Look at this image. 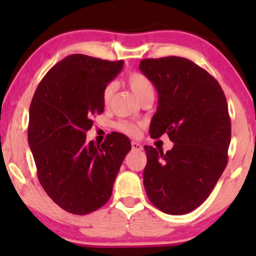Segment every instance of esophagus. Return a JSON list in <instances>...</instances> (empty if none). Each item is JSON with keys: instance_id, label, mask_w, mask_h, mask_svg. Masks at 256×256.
Instances as JSON below:
<instances>
[{"instance_id": "esophagus-1", "label": "esophagus", "mask_w": 256, "mask_h": 256, "mask_svg": "<svg viewBox=\"0 0 256 256\" xmlns=\"http://www.w3.org/2000/svg\"><path fill=\"white\" fill-rule=\"evenodd\" d=\"M131 146H132V150H136V152H140V150H142V149H143L142 144H140V143L136 142V140L131 142Z\"/></svg>"}]
</instances>
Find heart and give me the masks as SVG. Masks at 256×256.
<instances>
[{
	"instance_id": "heart-1",
	"label": "heart",
	"mask_w": 256,
	"mask_h": 256,
	"mask_svg": "<svg viewBox=\"0 0 256 256\" xmlns=\"http://www.w3.org/2000/svg\"><path fill=\"white\" fill-rule=\"evenodd\" d=\"M126 83H128V88H130L132 92L134 94V96L138 100H140L143 96L146 95L148 92H152L154 91V86H152V82L149 80L148 78L146 77L144 74L138 72H134L130 73L126 78ZM113 91H114V86L112 84L107 85L104 88V94H102V100H104V104L107 106L110 102L112 96H113ZM116 128H118L119 131L124 132V134H128V136H137L138 131V126L136 124H132L130 122H116Z\"/></svg>"
}]
</instances>
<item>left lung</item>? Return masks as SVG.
<instances>
[{"label":"left lung","instance_id":"left-lung-1","mask_svg":"<svg viewBox=\"0 0 256 256\" xmlns=\"http://www.w3.org/2000/svg\"><path fill=\"white\" fill-rule=\"evenodd\" d=\"M140 70L158 95L150 137L167 134L174 143L166 152L144 146L146 192L164 213L186 214L204 204L228 165L231 122L224 91L184 58H144Z\"/></svg>","mask_w":256,"mask_h":256}]
</instances>
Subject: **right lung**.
Here are the masks:
<instances>
[{
    "label": "right lung",
    "mask_w": 256,
    "mask_h": 256,
    "mask_svg": "<svg viewBox=\"0 0 256 256\" xmlns=\"http://www.w3.org/2000/svg\"><path fill=\"white\" fill-rule=\"evenodd\" d=\"M124 61L73 54L49 70L30 106L28 140L43 189L66 212L78 216L110 200L131 142L113 132L101 146L86 142L95 114L104 110L102 94Z\"/></svg>",
    "instance_id": "add662e5"
}]
</instances>
